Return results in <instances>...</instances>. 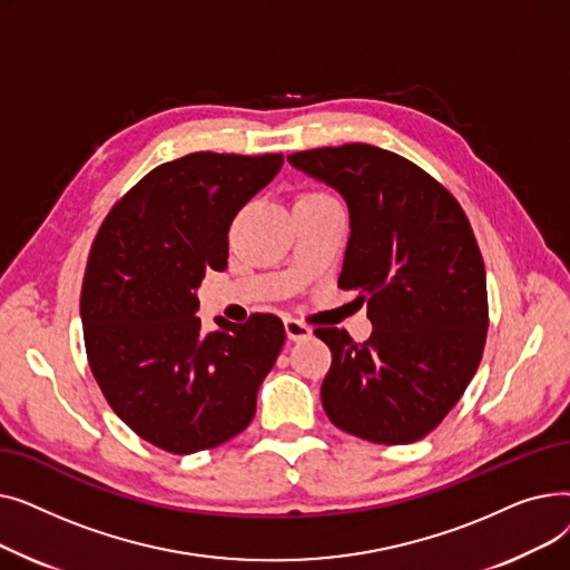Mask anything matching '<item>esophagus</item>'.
I'll return each instance as SVG.
<instances>
[{
	"mask_svg": "<svg viewBox=\"0 0 570 570\" xmlns=\"http://www.w3.org/2000/svg\"><path fill=\"white\" fill-rule=\"evenodd\" d=\"M284 327H286L288 340H293V342H301V340H309L312 337V327L307 323H303V321H297V318L288 316L284 321Z\"/></svg>",
	"mask_w": 570,
	"mask_h": 570,
	"instance_id": "1",
	"label": "esophagus"
}]
</instances>
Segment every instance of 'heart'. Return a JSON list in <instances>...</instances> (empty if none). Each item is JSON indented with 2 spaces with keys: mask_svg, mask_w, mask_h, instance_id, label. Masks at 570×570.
Instances as JSON below:
<instances>
[{
  "mask_svg": "<svg viewBox=\"0 0 570 570\" xmlns=\"http://www.w3.org/2000/svg\"><path fill=\"white\" fill-rule=\"evenodd\" d=\"M307 196H327V194H321V191H314V194H307Z\"/></svg>",
  "mask_w": 570,
  "mask_h": 570,
  "instance_id": "1",
  "label": "heart"
}]
</instances>
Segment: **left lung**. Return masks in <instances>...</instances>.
Returning a JSON list of instances; mask_svg holds the SVG:
<instances>
[{
  "label": "left lung",
  "instance_id": "left-lung-1",
  "mask_svg": "<svg viewBox=\"0 0 570 570\" xmlns=\"http://www.w3.org/2000/svg\"><path fill=\"white\" fill-rule=\"evenodd\" d=\"M288 161L346 198L337 284L357 291L374 323L363 344L340 327L314 331L333 353L323 409L372 443L423 439L464 395L490 325L485 263L464 209L421 166L376 145L316 147Z\"/></svg>",
  "mask_w": 570,
  "mask_h": 570
}]
</instances>
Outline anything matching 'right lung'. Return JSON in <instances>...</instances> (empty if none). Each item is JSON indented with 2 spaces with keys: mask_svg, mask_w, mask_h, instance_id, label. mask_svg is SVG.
<instances>
[{
  "mask_svg": "<svg viewBox=\"0 0 570 570\" xmlns=\"http://www.w3.org/2000/svg\"><path fill=\"white\" fill-rule=\"evenodd\" d=\"M284 155L194 153L149 170L106 215L80 291L87 363L110 409L173 455L233 439L284 346L275 314L237 325L196 316L207 269H226L237 209L273 179Z\"/></svg>",
  "mask_w": 570,
  "mask_h": 570,
  "instance_id": "obj_1",
  "label": "right lung"
}]
</instances>
